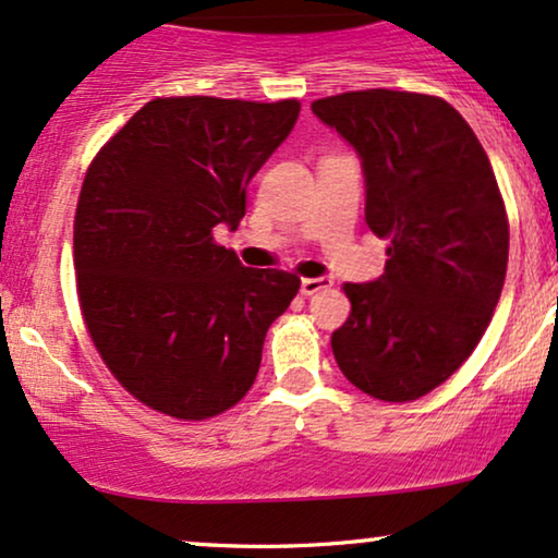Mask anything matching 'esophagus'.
<instances>
[{"mask_svg": "<svg viewBox=\"0 0 558 558\" xmlns=\"http://www.w3.org/2000/svg\"><path fill=\"white\" fill-rule=\"evenodd\" d=\"M327 288H331V278H303L301 280L303 295H314L319 291H327Z\"/></svg>", "mask_w": 558, "mask_h": 558, "instance_id": "1", "label": "esophagus"}]
</instances>
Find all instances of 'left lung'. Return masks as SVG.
Returning <instances> with one entry per match:
<instances>
[{
  "label": "left lung",
  "mask_w": 558,
  "mask_h": 558,
  "mask_svg": "<svg viewBox=\"0 0 558 558\" xmlns=\"http://www.w3.org/2000/svg\"><path fill=\"white\" fill-rule=\"evenodd\" d=\"M312 110L357 151L365 223L391 242L380 278L342 286L352 312L331 352L368 397L414 401L461 368L502 293L510 223L495 172L440 97L363 89Z\"/></svg>",
  "instance_id": "1"
}]
</instances>
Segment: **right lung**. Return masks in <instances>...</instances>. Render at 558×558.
Here are the masks:
<instances>
[{"instance_id": "1", "label": "right lung", "mask_w": 558, "mask_h": 558, "mask_svg": "<svg viewBox=\"0 0 558 558\" xmlns=\"http://www.w3.org/2000/svg\"><path fill=\"white\" fill-rule=\"evenodd\" d=\"M301 102L157 97L92 159L74 216L84 324L118 384L178 420H208L255 384L270 324L301 280L214 242Z\"/></svg>"}]
</instances>
